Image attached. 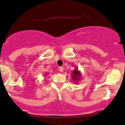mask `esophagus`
<instances>
[{
  "label": "esophagus",
  "mask_w": 125,
  "mask_h": 125,
  "mask_svg": "<svg viewBox=\"0 0 125 125\" xmlns=\"http://www.w3.org/2000/svg\"><path fill=\"white\" fill-rule=\"evenodd\" d=\"M58 70L60 71V72H63V67H60L58 68Z\"/></svg>",
  "instance_id": "1"
}]
</instances>
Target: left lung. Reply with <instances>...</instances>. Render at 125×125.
<instances>
[{"label":"left lung","mask_w":125,"mask_h":125,"mask_svg":"<svg viewBox=\"0 0 125 125\" xmlns=\"http://www.w3.org/2000/svg\"><path fill=\"white\" fill-rule=\"evenodd\" d=\"M81 76H82V74H81L80 72L78 70L77 67H76L75 70L72 72L71 77H72V80H73V82L77 83L78 81H80L81 80Z\"/></svg>","instance_id":"obj_1"}]
</instances>
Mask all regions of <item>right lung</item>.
Instances as JSON below:
<instances>
[{
    "mask_svg": "<svg viewBox=\"0 0 125 125\" xmlns=\"http://www.w3.org/2000/svg\"><path fill=\"white\" fill-rule=\"evenodd\" d=\"M46 75H47V73H46Z\"/></svg>",
    "mask_w": 125,
    "mask_h": 125,
    "instance_id": "1",
    "label": "right lung"
}]
</instances>
